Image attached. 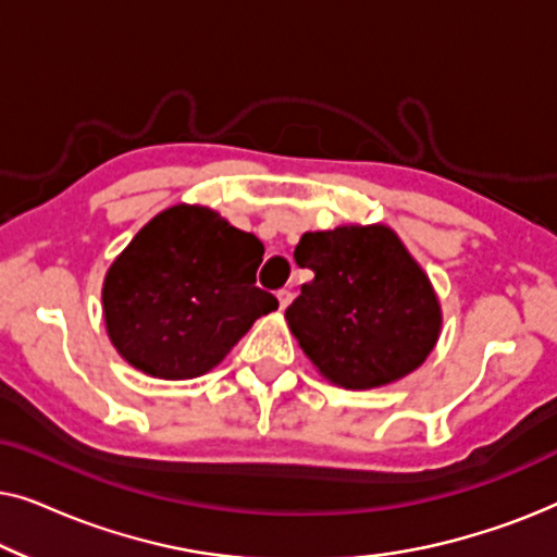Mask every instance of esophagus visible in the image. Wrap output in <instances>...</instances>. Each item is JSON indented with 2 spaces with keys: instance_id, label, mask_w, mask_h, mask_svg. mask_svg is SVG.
Returning a JSON list of instances; mask_svg holds the SVG:
<instances>
[{
  "instance_id": "obj_1",
  "label": "esophagus",
  "mask_w": 557,
  "mask_h": 557,
  "mask_svg": "<svg viewBox=\"0 0 557 557\" xmlns=\"http://www.w3.org/2000/svg\"><path fill=\"white\" fill-rule=\"evenodd\" d=\"M276 299H278V309H286L288 304H292L294 294L288 292V288H281V292H276Z\"/></svg>"
}]
</instances>
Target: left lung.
<instances>
[{"mask_svg":"<svg viewBox=\"0 0 557 557\" xmlns=\"http://www.w3.org/2000/svg\"><path fill=\"white\" fill-rule=\"evenodd\" d=\"M294 258L314 278L286 309L288 330L330 383L368 391L421 368L438 342L441 307L391 227L304 233Z\"/></svg>","mask_w":557,"mask_h":557,"instance_id":"left-lung-1","label":"left lung"}]
</instances>
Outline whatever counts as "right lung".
I'll list each match as a JSON object with an SVG mask.
<instances>
[{
  "instance_id": "add662e5",
  "label": "right lung",
  "mask_w": 557,
  "mask_h": 557,
  "mask_svg": "<svg viewBox=\"0 0 557 557\" xmlns=\"http://www.w3.org/2000/svg\"><path fill=\"white\" fill-rule=\"evenodd\" d=\"M263 243L215 210L174 205L151 218L103 281L113 347L162 380L200 377L231 352L258 317L278 309L256 286Z\"/></svg>"
}]
</instances>
